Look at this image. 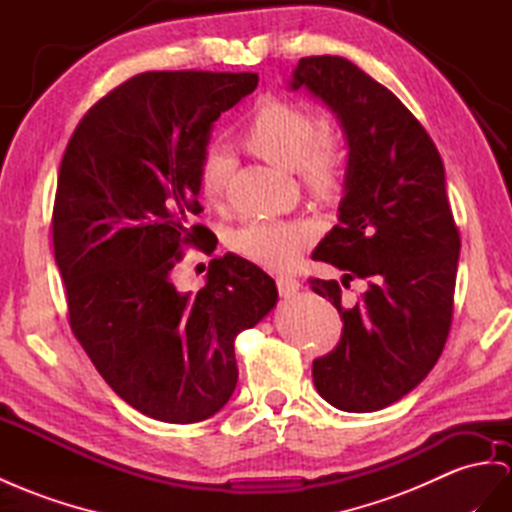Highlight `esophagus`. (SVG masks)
Here are the masks:
<instances>
[{"label": "esophagus", "mask_w": 512, "mask_h": 512, "mask_svg": "<svg viewBox=\"0 0 512 512\" xmlns=\"http://www.w3.org/2000/svg\"><path fill=\"white\" fill-rule=\"evenodd\" d=\"M277 287H279V294H281L283 298H292V296H296L300 290H303V285H300V281L294 279V277H279V279H277Z\"/></svg>", "instance_id": "1"}]
</instances>
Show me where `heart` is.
<instances>
[{
  "label": "heart",
  "instance_id": "obj_1",
  "mask_svg": "<svg viewBox=\"0 0 512 512\" xmlns=\"http://www.w3.org/2000/svg\"><path fill=\"white\" fill-rule=\"evenodd\" d=\"M244 144L261 160L298 173L318 196L337 190L344 173V151L337 138L320 134L311 112L285 101H266L244 129ZM233 155L225 147L205 151L199 166V188L209 203L225 196L233 173ZM309 229L303 222H248L231 233L229 244L238 255L270 270H285L298 259Z\"/></svg>",
  "mask_w": 512,
  "mask_h": 512
}]
</instances>
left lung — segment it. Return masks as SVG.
Masks as SVG:
<instances>
[{
	"mask_svg": "<svg viewBox=\"0 0 512 512\" xmlns=\"http://www.w3.org/2000/svg\"><path fill=\"white\" fill-rule=\"evenodd\" d=\"M329 108L348 162L337 220L313 251L368 281L342 303L337 281L311 279L344 320L339 344L313 361V385L339 411L370 413L424 381L450 333L461 238L445 194L441 155L404 103L339 56L300 58L287 84Z\"/></svg>",
	"mask_w": 512,
	"mask_h": 512,
	"instance_id": "obj_1",
	"label": "left lung"
}]
</instances>
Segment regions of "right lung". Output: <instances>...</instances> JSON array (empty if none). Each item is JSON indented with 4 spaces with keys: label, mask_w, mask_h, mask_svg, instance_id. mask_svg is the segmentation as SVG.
Segmentation results:
<instances>
[{
    "label": "right lung",
    "mask_w": 512,
    "mask_h": 512,
    "mask_svg": "<svg viewBox=\"0 0 512 512\" xmlns=\"http://www.w3.org/2000/svg\"><path fill=\"white\" fill-rule=\"evenodd\" d=\"M257 73L149 71L77 125L64 151L54 253L69 322L97 372L136 411L194 424L238 385L233 342L277 307L268 274L238 255L209 261L199 292H179L181 244L201 242L199 166L222 112Z\"/></svg>",
    "instance_id": "add662e5"
}]
</instances>
